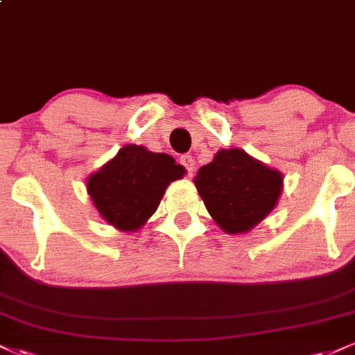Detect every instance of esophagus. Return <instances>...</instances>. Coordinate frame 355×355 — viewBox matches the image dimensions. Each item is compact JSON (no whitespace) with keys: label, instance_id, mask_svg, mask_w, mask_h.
<instances>
[{"label":"esophagus","instance_id":"34e87169","mask_svg":"<svg viewBox=\"0 0 355 355\" xmlns=\"http://www.w3.org/2000/svg\"><path fill=\"white\" fill-rule=\"evenodd\" d=\"M180 162H182V165L187 168V172H189L190 175L195 172V165H197V162H195V158L191 157V155H183V157L180 158Z\"/></svg>","mask_w":355,"mask_h":355}]
</instances>
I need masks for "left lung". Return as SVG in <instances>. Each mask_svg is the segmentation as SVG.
I'll use <instances>...</instances> for the list:
<instances>
[{
    "label": "left lung",
    "instance_id": "8db88e82",
    "mask_svg": "<svg viewBox=\"0 0 355 355\" xmlns=\"http://www.w3.org/2000/svg\"><path fill=\"white\" fill-rule=\"evenodd\" d=\"M210 217L225 234H247L275 209L284 175L242 148H223L193 178Z\"/></svg>",
    "mask_w": 355,
    "mask_h": 355
}]
</instances>
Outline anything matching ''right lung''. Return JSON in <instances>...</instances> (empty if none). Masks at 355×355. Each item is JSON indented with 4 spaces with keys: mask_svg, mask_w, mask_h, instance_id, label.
<instances>
[{
    "mask_svg": "<svg viewBox=\"0 0 355 355\" xmlns=\"http://www.w3.org/2000/svg\"><path fill=\"white\" fill-rule=\"evenodd\" d=\"M187 170L166 153L141 145H125L92 173L87 191L100 217L120 232H137L157 211L166 187Z\"/></svg>",
    "mask_w": 355,
    "mask_h": 355,
    "instance_id": "obj_1",
    "label": "right lung"
}]
</instances>
